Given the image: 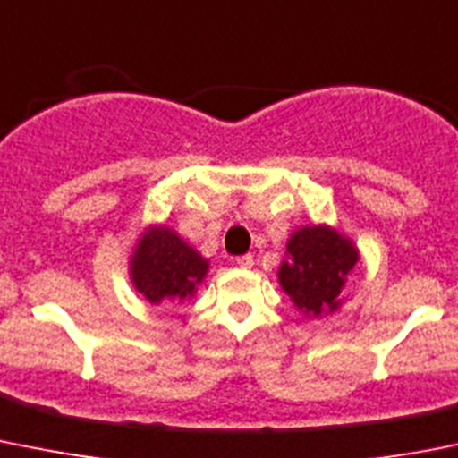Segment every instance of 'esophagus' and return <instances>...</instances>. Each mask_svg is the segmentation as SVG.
I'll return each instance as SVG.
<instances>
[{
  "label": "esophagus",
  "instance_id": "34e87169",
  "mask_svg": "<svg viewBox=\"0 0 458 458\" xmlns=\"http://www.w3.org/2000/svg\"><path fill=\"white\" fill-rule=\"evenodd\" d=\"M234 264H237L239 268H250L255 261H252V255H242V257H234Z\"/></svg>",
  "mask_w": 458,
  "mask_h": 458
}]
</instances>
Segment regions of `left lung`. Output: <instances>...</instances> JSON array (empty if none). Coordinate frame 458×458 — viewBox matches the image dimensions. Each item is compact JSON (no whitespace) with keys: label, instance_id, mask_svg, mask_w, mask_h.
<instances>
[{"label":"left lung","instance_id":"8db88e82","mask_svg":"<svg viewBox=\"0 0 458 458\" xmlns=\"http://www.w3.org/2000/svg\"><path fill=\"white\" fill-rule=\"evenodd\" d=\"M356 261L358 250L347 237L328 225H306L288 239L277 277L297 309L318 318L337 309V295Z\"/></svg>","mask_w":458,"mask_h":458}]
</instances>
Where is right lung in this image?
Returning <instances> with one entry per match:
<instances>
[{"mask_svg":"<svg viewBox=\"0 0 458 458\" xmlns=\"http://www.w3.org/2000/svg\"><path fill=\"white\" fill-rule=\"evenodd\" d=\"M208 259L170 228H149L131 257V282L152 304L185 301L206 277Z\"/></svg>","mask_w":458,"mask_h":458,"instance_id":"1","label":"right lung"}]
</instances>
